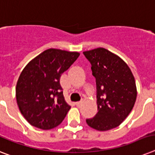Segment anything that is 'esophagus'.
I'll list each match as a JSON object with an SVG mask.
<instances>
[{
	"mask_svg": "<svg viewBox=\"0 0 155 155\" xmlns=\"http://www.w3.org/2000/svg\"><path fill=\"white\" fill-rule=\"evenodd\" d=\"M81 101H79V102H76V103H75V105H76V106L77 107H80V105H81Z\"/></svg>",
	"mask_w": 155,
	"mask_h": 155,
	"instance_id": "obj_1",
	"label": "esophagus"
}]
</instances>
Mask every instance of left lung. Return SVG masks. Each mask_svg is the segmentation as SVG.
<instances>
[{
  "label": "left lung",
  "instance_id": "left-lung-1",
  "mask_svg": "<svg viewBox=\"0 0 155 155\" xmlns=\"http://www.w3.org/2000/svg\"><path fill=\"white\" fill-rule=\"evenodd\" d=\"M96 82L98 112L86 119L95 130L117 127L128 116L137 96L135 80L130 68L121 58L103 48L84 51Z\"/></svg>",
  "mask_w": 155,
  "mask_h": 155
}]
</instances>
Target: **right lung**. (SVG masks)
Listing matches in <instances>:
<instances>
[{
    "label": "right lung",
    "mask_w": 155,
    "mask_h": 155,
    "mask_svg": "<svg viewBox=\"0 0 155 155\" xmlns=\"http://www.w3.org/2000/svg\"><path fill=\"white\" fill-rule=\"evenodd\" d=\"M79 56L75 51L48 49L21 71L16 87V102L31 125L50 130L62 123L71 107L65 102L60 79Z\"/></svg>",
    "instance_id": "obj_1"
}]
</instances>
